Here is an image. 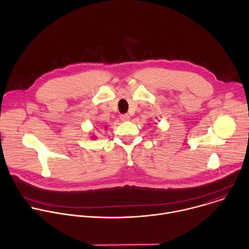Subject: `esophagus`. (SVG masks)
<instances>
[{"instance_id": "34e87169", "label": "esophagus", "mask_w": 249, "mask_h": 249, "mask_svg": "<svg viewBox=\"0 0 249 249\" xmlns=\"http://www.w3.org/2000/svg\"><path fill=\"white\" fill-rule=\"evenodd\" d=\"M120 118L122 121H128L130 119V116L128 114H121Z\"/></svg>"}]
</instances>
